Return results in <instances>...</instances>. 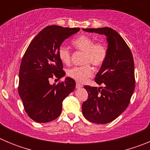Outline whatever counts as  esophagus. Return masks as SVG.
<instances>
[{"label": "esophagus", "instance_id": "1", "mask_svg": "<svg viewBox=\"0 0 150 150\" xmlns=\"http://www.w3.org/2000/svg\"><path fill=\"white\" fill-rule=\"evenodd\" d=\"M82 87H83V85H81L80 83H76V88H81Z\"/></svg>", "mask_w": 150, "mask_h": 150}]
</instances>
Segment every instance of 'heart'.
I'll return each instance as SVG.
<instances>
[{"label": "heart", "instance_id": "heart-1", "mask_svg": "<svg viewBox=\"0 0 150 150\" xmlns=\"http://www.w3.org/2000/svg\"><path fill=\"white\" fill-rule=\"evenodd\" d=\"M72 43L77 50L84 52L83 63L86 64L81 67H74L68 69L67 76L77 82H83L93 74V68L90 63L96 67L102 65L107 55V47L101 43H95V40L86 35L77 37L72 41ZM58 55L61 62L64 64L71 62V52L64 46H61L58 50Z\"/></svg>", "mask_w": 150, "mask_h": 150}]
</instances>
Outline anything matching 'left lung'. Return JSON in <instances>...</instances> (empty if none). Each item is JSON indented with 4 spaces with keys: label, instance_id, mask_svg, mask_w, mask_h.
<instances>
[{
    "label": "left lung",
    "instance_id": "1",
    "mask_svg": "<svg viewBox=\"0 0 150 150\" xmlns=\"http://www.w3.org/2000/svg\"><path fill=\"white\" fill-rule=\"evenodd\" d=\"M106 36L107 55L95 76L101 87L85 86L88 94L82 104L84 117L91 122L106 124L116 120L129 104L135 88L134 64L132 52L123 38L110 28H83Z\"/></svg>",
    "mask_w": 150,
    "mask_h": 150
}]
</instances>
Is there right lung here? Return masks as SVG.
<instances>
[{"mask_svg": "<svg viewBox=\"0 0 150 150\" xmlns=\"http://www.w3.org/2000/svg\"><path fill=\"white\" fill-rule=\"evenodd\" d=\"M79 30L78 28L47 26L30 42L24 55L18 95L28 116L37 122H49L59 117L64 99L76 87L71 77L58 85L50 84V79L65 76L58 50L64 41Z\"/></svg>", "mask_w": 150, "mask_h": 150, "instance_id": "add662e5", "label": "right lung"}]
</instances>
